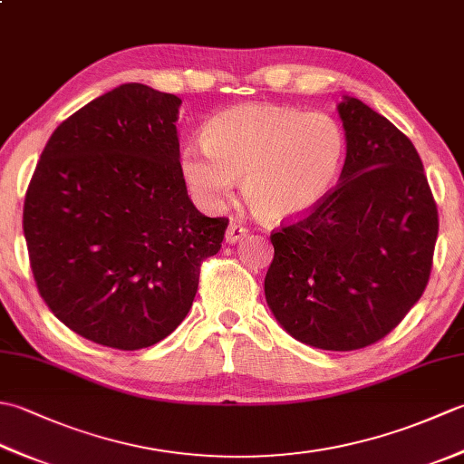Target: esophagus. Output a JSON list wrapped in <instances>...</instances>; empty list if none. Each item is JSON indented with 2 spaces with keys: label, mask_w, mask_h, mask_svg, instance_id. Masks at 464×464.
Masks as SVG:
<instances>
[{
  "label": "esophagus",
  "mask_w": 464,
  "mask_h": 464,
  "mask_svg": "<svg viewBox=\"0 0 464 464\" xmlns=\"http://www.w3.org/2000/svg\"><path fill=\"white\" fill-rule=\"evenodd\" d=\"M247 227H243L241 223H231L229 227H227V231H225V241L229 243V245H233V243H237V241H241V239H245L247 237Z\"/></svg>",
  "instance_id": "34e87169"
}]
</instances>
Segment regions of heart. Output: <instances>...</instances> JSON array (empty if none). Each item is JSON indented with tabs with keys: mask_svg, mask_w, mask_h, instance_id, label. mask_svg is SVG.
Wrapping results in <instances>:
<instances>
[{
	"mask_svg": "<svg viewBox=\"0 0 464 464\" xmlns=\"http://www.w3.org/2000/svg\"><path fill=\"white\" fill-rule=\"evenodd\" d=\"M347 135L327 113L245 103L211 117L205 145L187 143L181 169L207 207L221 205L243 177V195L263 221L307 215L327 199L347 161Z\"/></svg>",
	"mask_w": 464,
	"mask_h": 464,
	"instance_id": "b5f03b06",
	"label": "heart"
}]
</instances>
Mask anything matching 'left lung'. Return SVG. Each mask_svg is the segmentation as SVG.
I'll list each match as a JSON object with an SVG mask.
<instances>
[{"label": "left lung", "mask_w": 464, "mask_h": 464, "mask_svg": "<svg viewBox=\"0 0 464 464\" xmlns=\"http://www.w3.org/2000/svg\"><path fill=\"white\" fill-rule=\"evenodd\" d=\"M347 161L339 185L303 219L271 233L265 299L291 337L324 351L381 341L425 291L439 213L405 133L344 97Z\"/></svg>", "instance_id": "1"}]
</instances>
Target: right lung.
Instances as JSON below:
<instances>
[{"label":"right lung","mask_w":464,"mask_h":464,"mask_svg":"<svg viewBox=\"0 0 464 464\" xmlns=\"http://www.w3.org/2000/svg\"><path fill=\"white\" fill-rule=\"evenodd\" d=\"M179 105L143 83L115 87L57 127L27 187L37 291L65 327L103 347L145 349L179 327L229 225L187 195Z\"/></svg>","instance_id":"add662e5"}]
</instances>
